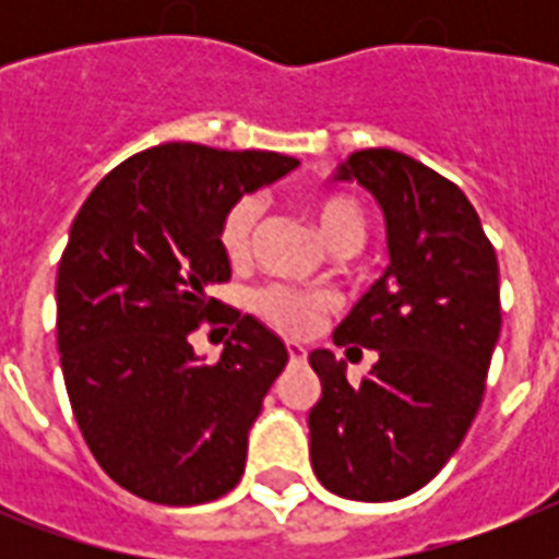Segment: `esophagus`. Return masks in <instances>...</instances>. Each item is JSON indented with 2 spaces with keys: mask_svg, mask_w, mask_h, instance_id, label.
Instances as JSON below:
<instances>
[{
  "mask_svg": "<svg viewBox=\"0 0 559 559\" xmlns=\"http://www.w3.org/2000/svg\"><path fill=\"white\" fill-rule=\"evenodd\" d=\"M287 354L293 362H305L307 359V348L305 345H298V342H287Z\"/></svg>",
  "mask_w": 559,
  "mask_h": 559,
  "instance_id": "obj_1",
  "label": "esophagus"
}]
</instances>
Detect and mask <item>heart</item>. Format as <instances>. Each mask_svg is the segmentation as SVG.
Segmentation results:
<instances>
[{
    "label": "heart",
    "mask_w": 559,
    "mask_h": 559,
    "mask_svg": "<svg viewBox=\"0 0 559 559\" xmlns=\"http://www.w3.org/2000/svg\"><path fill=\"white\" fill-rule=\"evenodd\" d=\"M307 211L313 217L319 235L333 252L340 249H362L368 237V217L357 200L345 193H319L310 197ZM261 217V200L258 197H240L228 209L219 226V246L231 261H243L252 246L254 226ZM252 310L261 319L287 333V336H307L322 322V316L331 310V296L319 289H296L284 284H270L252 296Z\"/></svg>",
    "instance_id": "1"
}]
</instances>
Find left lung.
<instances>
[{
	"mask_svg": "<svg viewBox=\"0 0 559 559\" xmlns=\"http://www.w3.org/2000/svg\"><path fill=\"white\" fill-rule=\"evenodd\" d=\"M333 179L359 182L385 219L389 266L333 333L377 350L359 385L316 348L310 464L331 493L394 502L429 485L467 435L499 331V261L459 186L406 153H350Z\"/></svg>",
	"mask_w": 559,
	"mask_h": 559,
	"instance_id": "obj_1",
	"label": "left lung"
}]
</instances>
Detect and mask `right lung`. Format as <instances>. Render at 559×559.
<instances>
[{
    "label": "right lung",
    "mask_w": 559,
    "mask_h": 559,
    "mask_svg": "<svg viewBox=\"0 0 559 559\" xmlns=\"http://www.w3.org/2000/svg\"><path fill=\"white\" fill-rule=\"evenodd\" d=\"M293 168L270 151L159 144L109 170L74 217L57 266L66 391L104 473L147 502H214L243 476L289 354L254 316H217L209 287L231 275L228 209ZM202 318L233 324L214 367L187 340Z\"/></svg>",
    "instance_id": "obj_1"
}]
</instances>
